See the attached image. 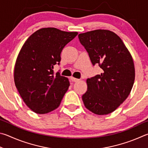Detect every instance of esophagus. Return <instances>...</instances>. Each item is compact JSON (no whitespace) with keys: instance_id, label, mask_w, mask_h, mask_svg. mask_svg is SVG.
Returning <instances> with one entry per match:
<instances>
[{"instance_id":"esophagus-1","label":"esophagus","mask_w":148,"mask_h":148,"mask_svg":"<svg viewBox=\"0 0 148 148\" xmlns=\"http://www.w3.org/2000/svg\"><path fill=\"white\" fill-rule=\"evenodd\" d=\"M71 80L73 82H77L80 81V79L74 78V77H71Z\"/></svg>"}]
</instances>
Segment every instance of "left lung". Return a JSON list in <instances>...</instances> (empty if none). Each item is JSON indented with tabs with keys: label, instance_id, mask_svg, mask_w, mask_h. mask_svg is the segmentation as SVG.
<instances>
[{
	"label": "left lung",
	"instance_id": "8db88e82",
	"mask_svg": "<svg viewBox=\"0 0 148 148\" xmlns=\"http://www.w3.org/2000/svg\"><path fill=\"white\" fill-rule=\"evenodd\" d=\"M92 64L103 69L86 80L88 89L82 99L87 109L97 115L112 112L129 96L135 71L130 53L122 40L108 30H95L79 34Z\"/></svg>",
	"mask_w": 148,
	"mask_h": 148
}]
</instances>
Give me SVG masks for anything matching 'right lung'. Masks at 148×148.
Returning a JSON list of instances; mask_svg holds the SVG:
<instances>
[{
    "label": "right lung",
    "instance_id": "right-lung-1",
    "mask_svg": "<svg viewBox=\"0 0 148 148\" xmlns=\"http://www.w3.org/2000/svg\"><path fill=\"white\" fill-rule=\"evenodd\" d=\"M78 34L55 28L33 33L23 45L15 62L14 81L21 97L33 112L47 114L59 107L69 82L54 65L60 64L62 49Z\"/></svg>",
    "mask_w": 148,
    "mask_h": 148
}]
</instances>
